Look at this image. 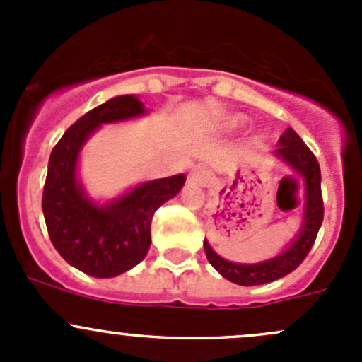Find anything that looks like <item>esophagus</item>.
<instances>
[{"label": "esophagus", "instance_id": "1", "mask_svg": "<svg viewBox=\"0 0 362 362\" xmlns=\"http://www.w3.org/2000/svg\"><path fill=\"white\" fill-rule=\"evenodd\" d=\"M208 180H210V173H208L206 168L203 166H196L194 170L191 171V175H189V182L194 185H204Z\"/></svg>", "mask_w": 362, "mask_h": 362}]
</instances>
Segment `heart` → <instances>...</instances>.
<instances>
[{"instance_id": "1", "label": "heart", "mask_w": 362, "mask_h": 362, "mask_svg": "<svg viewBox=\"0 0 362 362\" xmlns=\"http://www.w3.org/2000/svg\"><path fill=\"white\" fill-rule=\"evenodd\" d=\"M243 122V119L242 117H235V119L231 120V126H240V124Z\"/></svg>"}]
</instances>
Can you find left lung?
<instances>
[{
	"label": "left lung",
	"mask_w": 362,
	"mask_h": 362,
	"mask_svg": "<svg viewBox=\"0 0 362 362\" xmlns=\"http://www.w3.org/2000/svg\"><path fill=\"white\" fill-rule=\"evenodd\" d=\"M273 156L289 164L294 173L301 177V184L298 180L296 182H298V204L305 203L303 204L305 206L303 224L298 238L282 254L268 261L257 262V264H238V262L226 261L221 255L215 254L210 243L204 240L203 247L208 262L224 279L238 286H261V284L273 282L294 272L308 255L322 224L324 203L322 191H320V168L313 152L306 147L305 141L298 136L293 127H287L286 133L280 136Z\"/></svg>",
	"instance_id": "obj_1"
}]
</instances>
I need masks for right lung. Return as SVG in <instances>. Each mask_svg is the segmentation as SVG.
<instances>
[{"instance_id": "obj_1", "label": "right lung", "mask_w": 362, "mask_h": 362, "mask_svg": "<svg viewBox=\"0 0 362 362\" xmlns=\"http://www.w3.org/2000/svg\"><path fill=\"white\" fill-rule=\"evenodd\" d=\"M147 112L133 94L117 96L80 117L61 136L49 159L42 208L50 242L68 264L96 279H110L144 261L156 210L175 198L185 175L144 182L112 203H93L76 178L82 145L101 124Z\"/></svg>"}]
</instances>
